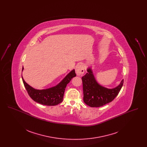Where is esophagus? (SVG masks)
Returning a JSON list of instances; mask_svg holds the SVG:
<instances>
[{
	"label": "esophagus",
	"mask_w": 147,
	"mask_h": 147,
	"mask_svg": "<svg viewBox=\"0 0 147 147\" xmlns=\"http://www.w3.org/2000/svg\"><path fill=\"white\" fill-rule=\"evenodd\" d=\"M76 73L77 76H80L83 74L84 73V67L82 64L78 65L76 68Z\"/></svg>",
	"instance_id": "obj_1"
}]
</instances>
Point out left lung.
Wrapping results in <instances>:
<instances>
[{
    "label": "left lung",
    "instance_id": "1",
    "mask_svg": "<svg viewBox=\"0 0 147 147\" xmlns=\"http://www.w3.org/2000/svg\"><path fill=\"white\" fill-rule=\"evenodd\" d=\"M87 71L88 73L82 78L84 102L91 107H98L111 102L121 90L123 79L117 86L108 89L98 83L91 67L87 69Z\"/></svg>",
    "mask_w": 147,
    "mask_h": 147
}]
</instances>
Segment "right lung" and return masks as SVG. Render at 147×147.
<instances>
[{"instance_id": "right-lung-1", "label": "right lung", "mask_w": 147, "mask_h": 147, "mask_svg": "<svg viewBox=\"0 0 147 147\" xmlns=\"http://www.w3.org/2000/svg\"><path fill=\"white\" fill-rule=\"evenodd\" d=\"M23 70L24 67H22V71ZM76 76L75 70L73 69L69 72L59 84L53 87L42 90L35 89L26 83L22 77V79L29 96L33 100L42 105L55 106L62 102L67 85L70 82L73 77Z\"/></svg>"}]
</instances>
